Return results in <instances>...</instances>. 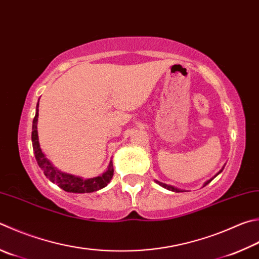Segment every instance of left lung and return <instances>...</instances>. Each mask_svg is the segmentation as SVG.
Wrapping results in <instances>:
<instances>
[{"mask_svg":"<svg viewBox=\"0 0 259 259\" xmlns=\"http://www.w3.org/2000/svg\"><path fill=\"white\" fill-rule=\"evenodd\" d=\"M222 170H223V168H222ZM222 170H221V171H219L218 173H216V175L214 176V178L216 177V176H219L220 175V173L221 172H222ZM214 178H211V179H209V180H207V181H206L205 183H204V187L206 186V185H208V183L211 181V180H213V179ZM156 183H158V185L159 186H161V187H163V188H165V189H167V190H171V191H175V192H181V191H183V190H180V189H178V188H176V187H173V186H170V185H166V183H163V182H159V181H156Z\"/></svg>","mask_w":259,"mask_h":259,"instance_id":"obj_1","label":"left lung"}]
</instances>
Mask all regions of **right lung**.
I'll list each match as a JSON object with an SVG mask.
<instances>
[{
    "instance_id": "add662e5",
    "label": "right lung",
    "mask_w": 259,
    "mask_h": 259,
    "mask_svg": "<svg viewBox=\"0 0 259 259\" xmlns=\"http://www.w3.org/2000/svg\"><path fill=\"white\" fill-rule=\"evenodd\" d=\"M38 106L39 104L37 103L36 106V114L32 121V133H31V142H32V148H34L36 161L38 163L39 167L43 170L46 178L50 179L55 185H58L61 189L68 192H74V194H86V192H94L102 189L107 186V183L111 181L112 177H113V164L112 161L110 162V165L107 170L103 173V175L91 178V179H82L80 177H74L72 175H68V173L61 172L58 168L53 166L48 158L45 157L40 149L39 142H38V134H37V121H38Z\"/></svg>"
}]
</instances>
